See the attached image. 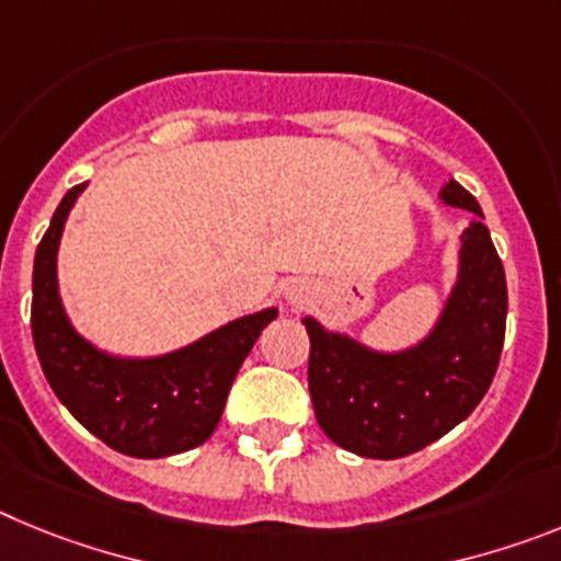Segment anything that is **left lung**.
<instances>
[{"label":"left lung","instance_id":"obj_1","mask_svg":"<svg viewBox=\"0 0 561 561\" xmlns=\"http://www.w3.org/2000/svg\"><path fill=\"white\" fill-rule=\"evenodd\" d=\"M444 199L478 221L463 232L453 300L419 348L381 356L306 320L317 421L336 447L362 458H404L438 440L478 408L497 374L508 311L503 261L472 193L453 180Z\"/></svg>","mask_w":561,"mask_h":561}]
</instances>
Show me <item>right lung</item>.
<instances>
[{"instance_id":"add662e5","label":"right lung","mask_w":561,"mask_h":561,"mask_svg":"<svg viewBox=\"0 0 561 561\" xmlns=\"http://www.w3.org/2000/svg\"><path fill=\"white\" fill-rule=\"evenodd\" d=\"M67 191L53 213L33 264V342L53 393L83 427L131 458L187 453L210 438L241 362L275 309L241 317L196 345L160 359H117L95 351L72 331L61 309L56 252L78 193Z\"/></svg>"}]
</instances>
